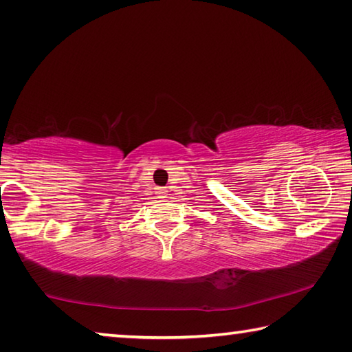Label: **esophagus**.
<instances>
[{
  "label": "esophagus",
  "instance_id": "1",
  "mask_svg": "<svg viewBox=\"0 0 352 352\" xmlns=\"http://www.w3.org/2000/svg\"><path fill=\"white\" fill-rule=\"evenodd\" d=\"M158 195H160V197H162V199H164L166 195H168V190H166V189H160V190H158Z\"/></svg>",
  "mask_w": 352,
  "mask_h": 352
}]
</instances>
